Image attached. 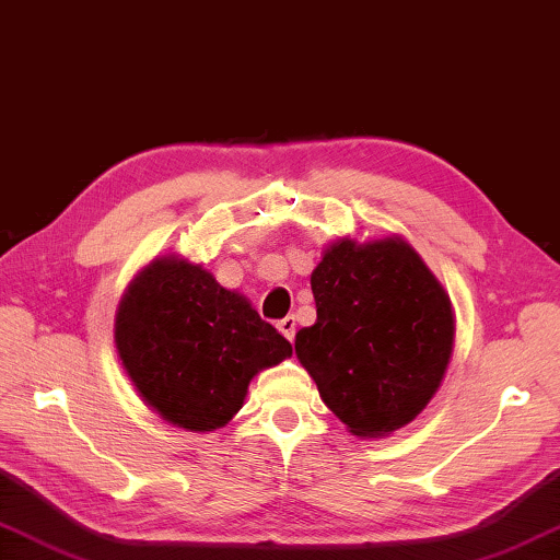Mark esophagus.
<instances>
[{
	"label": "esophagus",
	"instance_id": "34e87169",
	"mask_svg": "<svg viewBox=\"0 0 560 560\" xmlns=\"http://www.w3.org/2000/svg\"><path fill=\"white\" fill-rule=\"evenodd\" d=\"M277 327H279V332L289 339V342H293V337H295V317L293 315L283 317V320L277 323Z\"/></svg>",
	"mask_w": 560,
	"mask_h": 560
}]
</instances>
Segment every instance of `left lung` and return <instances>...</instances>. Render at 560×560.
I'll return each instance as SVG.
<instances>
[{"label": "left lung", "instance_id": "obj_1", "mask_svg": "<svg viewBox=\"0 0 560 560\" xmlns=\"http://www.w3.org/2000/svg\"><path fill=\"white\" fill-rule=\"evenodd\" d=\"M317 320L295 357L323 402L357 436L412 422L440 388L454 349L444 287L402 237H339L311 273Z\"/></svg>", "mask_w": 560, "mask_h": 560}]
</instances>
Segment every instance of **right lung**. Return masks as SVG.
<instances>
[{
	"instance_id": "obj_1",
	"label": "right lung",
	"mask_w": 560,
	"mask_h": 560,
	"mask_svg": "<svg viewBox=\"0 0 560 560\" xmlns=\"http://www.w3.org/2000/svg\"><path fill=\"white\" fill-rule=\"evenodd\" d=\"M114 342L140 398L189 432L228 424L249 381L293 352L243 293L174 255L152 259L130 281Z\"/></svg>"
}]
</instances>
